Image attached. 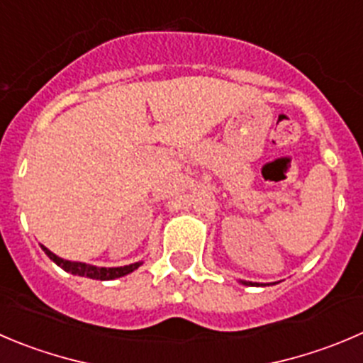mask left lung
<instances>
[{
    "mask_svg": "<svg viewBox=\"0 0 363 363\" xmlns=\"http://www.w3.org/2000/svg\"><path fill=\"white\" fill-rule=\"evenodd\" d=\"M250 285H255V283H250Z\"/></svg>",
    "mask_w": 363,
    "mask_h": 363,
    "instance_id": "1",
    "label": "left lung"
}]
</instances>
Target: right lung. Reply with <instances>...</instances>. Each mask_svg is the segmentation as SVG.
I'll use <instances>...</instances> for the list:
<instances>
[{
    "instance_id": "1",
    "label": "right lung",
    "mask_w": 363,
    "mask_h": 363,
    "mask_svg": "<svg viewBox=\"0 0 363 363\" xmlns=\"http://www.w3.org/2000/svg\"><path fill=\"white\" fill-rule=\"evenodd\" d=\"M44 253L48 255V257L51 258V260L55 262L57 265H60L64 271L71 272V274H78V276H87V278H92V279H116V278H121V276H126L130 274V272L135 271L137 267L140 265V262H137V264H130V265H124V267H96V265H89V264H82V262H69V260H64V258L57 257L55 253H51L48 247H44Z\"/></svg>"
}]
</instances>
